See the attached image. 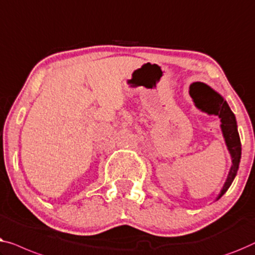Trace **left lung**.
Returning <instances> with one entry per match:
<instances>
[{
  "label": "left lung",
  "mask_w": 255,
  "mask_h": 255,
  "mask_svg": "<svg viewBox=\"0 0 255 255\" xmlns=\"http://www.w3.org/2000/svg\"><path fill=\"white\" fill-rule=\"evenodd\" d=\"M209 91L210 99L203 104L196 103V105H198L199 109L204 111V112H207L208 114H216V116L221 118L222 131H223L225 142H227L228 149L232 157L231 170L229 172L228 179L223 186V189H222L221 194L218 195L217 198L220 199L231 186L232 181H234L237 174V171H238L240 156H242V143H240L238 129H237L235 114L232 113L228 103L225 102L217 92L211 90V89H209Z\"/></svg>",
  "instance_id": "8db88e82"
}]
</instances>
